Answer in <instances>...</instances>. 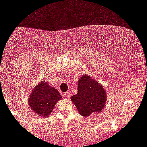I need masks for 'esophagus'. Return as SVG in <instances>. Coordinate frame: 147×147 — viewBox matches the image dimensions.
<instances>
[{
    "label": "esophagus",
    "instance_id": "1",
    "mask_svg": "<svg viewBox=\"0 0 147 147\" xmlns=\"http://www.w3.org/2000/svg\"><path fill=\"white\" fill-rule=\"evenodd\" d=\"M70 97V93H68V92H65V93H64L63 94V97L64 98H68V97Z\"/></svg>",
    "mask_w": 147,
    "mask_h": 147
}]
</instances>
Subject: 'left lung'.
Returning <instances> with one entry per match:
<instances>
[{"label": "left lung", "mask_w": 147, "mask_h": 147, "mask_svg": "<svg viewBox=\"0 0 147 147\" xmlns=\"http://www.w3.org/2000/svg\"><path fill=\"white\" fill-rule=\"evenodd\" d=\"M79 113L83 116L100 113L106 102V92L104 87L97 81L86 75L79 79L78 92L71 97Z\"/></svg>", "instance_id": "left-lung-1"}]
</instances>
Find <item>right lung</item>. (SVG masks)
Instances as JSON below:
<instances>
[{
    "label": "right lung",
    "mask_w": 147,
    "mask_h": 147,
    "mask_svg": "<svg viewBox=\"0 0 147 147\" xmlns=\"http://www.w3.org/2000/svg\"><path fill=\"white\" fill-rule=\"evenodd\" d=\"M60 99L61 96L56 89L49 86L47 82H41L34 88L29 97V107L40 116L47 117Z\"/></svg>",
    "instance_id": "1"
}]
</instances>
